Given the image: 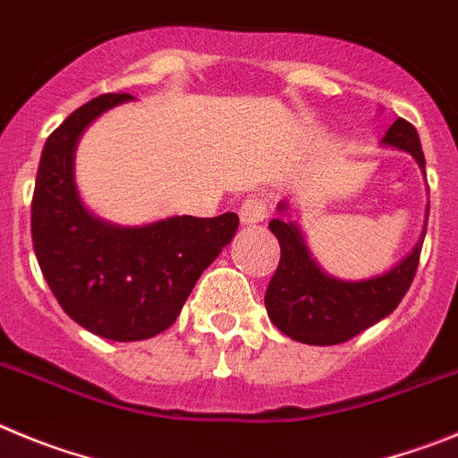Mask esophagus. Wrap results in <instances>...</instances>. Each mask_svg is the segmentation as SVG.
<instances>
[{"mask_svg":"<svg viewBox=\"0 0 458 458\" xmlns=\"http://www.w3.org/2000/svg\"><path fill=\"white\" fill-rule=\"evenodd\" d=\"M239 219L242 224L249 228V225H258L267 219V203L262 199H246L239 208Z\"/></svg>","mask_w":458,"mask_h":458,"instance_id":"34e87169","label":"esophagus"}]
</instances>
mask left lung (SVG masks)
Returning a JSON list of instances; mask_svg holds the SVG:
<instances>
[{"label": "left lung", "instance_id": "8db88e82", "mask_svg": "<svg viewBox=\"0 0 458 458\" xmlns=\"http://www.w3.org/2000/svg\"><path fill=\"white\" fill-rule=\"evenodd\" d=\"M383 146L409 152L424 173V155L415 127L403 118H397L388 127ZM290 205L278 203V212L285 214ZM429 216V205H427ZM269 230L280 244V262L265 294V306L269 319L280 333L303 344L327 347L352 340L372 324L388 317L399 301L409 292L413 276L418 271L422 234L406 258L383 274L362 280H342L327 274L317 265L306 237L296 221L271 219Z\"/></svg>", "mask_w": 458, "mask_h": 458}]
</instances>
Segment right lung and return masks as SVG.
Masks as SVG:
<instances>
[{
    "instance_id": "1",
    "label": "right lung",
    "mask_w": 458,
    "mask_h": 458,
    "mask_svg": "<svg viewBox=\"0 0 458 458\" xmlns=\"http://www.w3.org/2000/svg\"><path fill=\"white\" fill-rule=\"evenodd\" d=\"M130 100L127 93L96 98L49 134L31 200V237L49 290L70 319L114 342L166 331L239 228L233 212L116 225L81 203L75 182L80 137L105 111Z\"/></svg>"
}]
</instances>
